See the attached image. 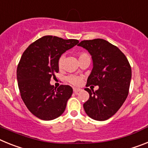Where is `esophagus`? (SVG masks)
Here are the masks:
<instances>
[{
	"instance_id": "esophagus-1",
	"label": "esophagus",
	"mask_w": 148,
	"mask_h": 148,
	"mask_svg": "<svg viewBox=\"0 0 148 148\" xmlns=\"http://www.w3.org/2000/svg\"><path fill=\"white\" fill-rule=\"evenodd\" d=\"M73 90H74V92H75V93H77V92H79L81 89L79 88H75V87H74V88H73Z\"/></svg>"
}]
</instances>
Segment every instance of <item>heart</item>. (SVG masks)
I'll return each instance as SVG.
<instances>
[{"label":"heart","instance_id":"b5f03b06","mask_svg":"<svg viewBox=\"0 0 148 148\" xmlns=\"http://www.w3.org/2000/svg\"><path fill=\"white\" fill-rule=\"evenodd\" d=\"M85 58H90L89 56L86 53H80L79 54V60H83V59ZM64 60V56H61L60 57L58 60V66L59 68H62V62H63ZM67 80L70 83H71L72 85H74V86H77V85L80 84L82 81V77L77 75H70L67 77Z\"/></svg>","mask_w":148,"mask_h":148}]
</instances>
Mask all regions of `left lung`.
Instances as JSON below:
<instances>
[{"instance_id":"8db88e82","label":"left lung","mask_w":148,"mask_h":148,"mask_svg":"<svg viewBox=\"0 0 148 148\" xmlns=\"http://www.w3.org/2000/svg\"><path fill=\"white\" fill-rule=\"evenodd\" d=\"M78 46L87 50L92 56L93 68L86 86H99L95 92L85 88L89 98L83 108L91 119L106 121L115 115L127 97L131 67L125 55L104 39L82 41Z\"/></svg>"}]
</instances>
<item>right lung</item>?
Masks as SVG:
<instances>
[{
	"label": "right lung",
	"mask_w": 148,
	"mask_h": 148,
	"mask_svg": "<svg viewBox=\"0 0 148 148\" xmlns=\"http://www.w3.org/2000/svg\"><path fill=\"white\" fill-rule=\"evenodd\" d=\"M77 39L45 36L32 43L23 53L17 68L21 96L32 114L44 121L58 118L73 93L70 86L54 88L50 81L58 73L62 53L77 45Z\"/></svg>",
	"instance_id": "1"
}]
</instances>
